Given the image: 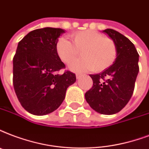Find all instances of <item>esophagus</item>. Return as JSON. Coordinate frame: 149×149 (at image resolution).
I'll return each instance as SVG.
<instances>
[{
	"label": "esophagus",
	"instance_id": "34e87169",
	"mask_svg": "<svg viewBox=\"0 0 149 149\" xmlns=\"http://www.w3.org/2000/svg\"><path fill=\"white\" fill-rule=\"evenodd\" d=\"M82 76H83V74H81V73H77V74H76L77 79H79V78L82 77Z\"/></svg>",
	"mask_w": 149,
	"mask_h": 149
}]
</instances>
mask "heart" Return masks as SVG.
Masks as SVG:
<instances>
[{
  "mask_svg": "<svg viewBox=\"0 0 149 149\" xmlns=\"http://www.w3.org/2000/svg\"><path fill=\"white\" fill-rule=\"evenodd\" d=\"M70 37L72 42L65 37H60L55 44V51L65 64L71 63L80 52L83 58L70 65L72 71L82 72L93 69L95 72H102L115 62L117 49L111 38L91 29L76 32Z\"/></svg>",
  "mask_w": 149,
  "mask_h": 149,
  "instance_id": "b5f03b06",
  "label": "heart"
}]
</instances>
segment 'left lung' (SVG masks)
<instances>
[{"mask_svg": "<svg viewBox=\"0 0 149 149\" xmlns=\"http://www.w3.org/2000/svg\"><path fill=\"white\" fill-rule=\"evenodd\" d=\"M115 42L117 55L110 67L97 74L90 75L93 87L85 99L93 109L104 115L122 110L132 96L139 72V54L130 40L112 29L103 30Z\"/></svg>", "mask_w": 149, "mask_h": 149, "instance_id": "1", "label": "left lung"}]
</instances>
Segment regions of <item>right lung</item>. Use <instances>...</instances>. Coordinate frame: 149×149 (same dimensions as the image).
Masks as SVG:
<instances>
[{"mask_svg":"<svg viewBox=\"0 0 149 149\" xmlns=\"http://www.w3.org/2000/svg\"><path fill=\"white\" fill-rule=\"evenodd\" d=\"M65 33L45 27L29 32L19 42L13 58V86L19 102L33 115L44 116L59 107L76 75L59 74L65 64L57 55L55 44Z\"/></svg>","mask_w":149,"mask_h":149,"instance_id":"obj_1","label":"right lung"}]
</instances>
